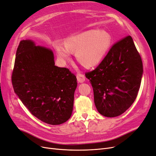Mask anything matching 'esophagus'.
<instances>
[{
    "label": "esophagus",
    "mask_w": 156,
    "mask_h": 156,
    "mask_svg": "<svg viewBox=\"0 0 156 156\" xmlns=\"http://www.w3.org/2000/svg\"><path fill=\"white\" fill-rule=\"evenodd\" d=\"M77 79L78 82L79 83H83L84 81H85V77H84V75L80 73H78L77 74Z\"/></svg>",
    "instance_id": "34e87169"
}]
</instances>
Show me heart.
I'll return each instance as SVG.
<instances>
[{
	"label": "heart",
	"mask_w": 156,
	"mask_h": 156,
	"mask_svg": "<svg viewBox=\"0 0 156 156\" xmlns=\"http://www.w3.org/2000/svg\"><path fill=\"white\" fill-rule=\"evenodd\" d=\"M111 36L105 30H91L71 36L63 44L56 43L55 48L60 59L67 60L70 52L76 51V58L86 68L96 66L110 48Z\"/></svg>",
	"instance_id": "b5f03b06"
}]
</instances>
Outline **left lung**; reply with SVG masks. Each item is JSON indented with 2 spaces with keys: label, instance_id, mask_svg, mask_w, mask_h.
Masks as SVG:
<instances>
[{
  "label": "left lung",
  "instance_id": "1",
  "mask_svg": "<svg viewBox=\"0 0 156 156\" xmlns=\"http://www.w3.org/2000/svg\"><path fill=\"white\" fill-rule=\"evenodd\" d=\"M143 73L142 59L132 37L117 41L98 66L85 73L98 111L115 117L128 109L137 96Z\"/></svg>",
  "mask_w": 156,
  "mask_h": 156
}]
</instances>
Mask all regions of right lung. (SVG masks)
<instances>
[{
  "instance_id": "add662e5",
  "label": "right lung",
  "mask_w": 156,
  "mask_h": 156,
  "mask_svg": "<svg viewBox=\"0 0 156 156\" xmlns=\"http://www.w3.org/2000/svg\"><path fill=\"white\" fill-rule=\"evenodd\" d=\"M12 81L23 105L41 121L59 125L71 117L77 78L68 68L56 66L50 49L30 40L21 41Z\"/></svg>"
}]
</instances>
